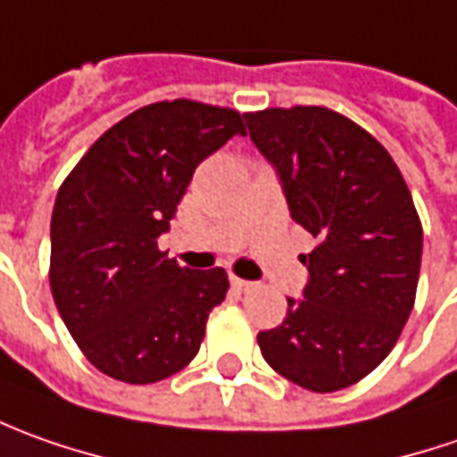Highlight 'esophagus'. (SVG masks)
Segmentation results:
<instances>
[{
    "label": "esophagus",
    "instance_id": "34e87169",
    "mask_svg": "<svg viewBox=\"0 0 457 457\" xmlns=\"http://www.w3.org/2000/svg\"><path fill=\"white\" fill-rule=\"evenodd\" d=\"M229 283H232V288H235L237 293H247V291H253V288H255V283H250V280H243V278H237V276L229 278Z\"/></svg>",
    "mask_w": 457,
    "mask_h": 457
}]
</instances>
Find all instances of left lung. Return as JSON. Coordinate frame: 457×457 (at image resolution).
Listing matches in <instances>:
<instances>
[{
	"label": "left lung",
	"mask_w": 457,
	"mask_h": 457,
	"mask_svg": "<svg viewBox=\"0 0 457 457\" xmlns=\"http://www.w3.org/2000/svg\"><path fill=\"white\" fill-rule=\"evenodd\" d=\"M276 166L291 217L316 237L301 255L308 286L280 326L260 331L262 359L293 385L337 392L374 371L415 306L422 222L389 151L323 105L245 113Z\"/></svg>",
	"instance_id": "left-lung-1"
}]
</instances>
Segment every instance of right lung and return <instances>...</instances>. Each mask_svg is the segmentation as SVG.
Masks as SVG:
<instances>
[{
    "mask_svg": "<svg viewBox=\"0 0 457 457\" xmlns=\"http://www.w3.org/2000/svg\"><path fill=\"white\" fill-rule=\"evenodd\" d=\"M237 134L243 116L232 108L151 103L111 126L62 181L50 222V288L71 337L103 374L154 385L197 356L228 273L181 268L156 237L199 162Z\"/></svg>",
    "mask_w": 457,
    "mask_h": 457,
    "instance_id": "add662e5",
    "label": "right lung"
}]
</instances>
